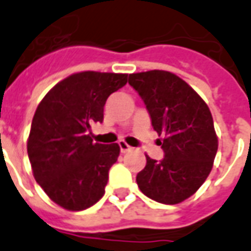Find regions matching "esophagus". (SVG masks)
I'll return each mask as SVG.
<instances>
[{"instance_id":"34e87169","label":"esophagus","mask_w":251,"mask_h":251,"mask_svg":"<svg viewBox=\"0 0 251 251\" xmlns=\"http://www.w3.org/2000/svg\"><path fill=\"white\" fill-rule=\"evenodd\" d=\"M118 145H120L121 153H126V151H129V150H131L130 146L126 144L125 141H120V142H118Z\"/></svg>"}]
</instances>
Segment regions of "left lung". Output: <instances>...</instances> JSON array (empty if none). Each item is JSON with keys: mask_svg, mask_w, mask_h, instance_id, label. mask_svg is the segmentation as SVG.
<instances>
[{"mask_svg": "<svg viewBox=\"0 0 251 251\" xmlns=\"http://www.w3.org/2000/svg\"><path fill=\"white\" fill-rule=\"evenodd\" d=\"M129 83L144 100L158 135H163L161 161L146 155V166L137 174L145 196L165 205L185 201L210 174L218 138L213 117L193 88L165 70L129 75Z\"/></svg>", "mask_w": 251, "mask_h": 251, "instance_id": "8db88e82", "label": "left lung"}]
</instances>
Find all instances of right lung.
I'll list each match as a JSON object with an SVG mask.
<instances>
[{"mask_svg": "<svg viewBox=\"0 0 251 251\" xmlns=\"http://www.w3.org/2000/svg\"><path fill=\"white\" fill-rule=\"evenodd\" d=\"M126 82L127 74H72L37 106L27 138L33 176L50 200L66 210H85L105 194L120 146L93 142L89 130L103 121L107 97Z\"/></svg>", "mask_w": 251, "mask_h": 251, "instance_id": "right-lung-1", "label": "right lung"}]
</instances>
